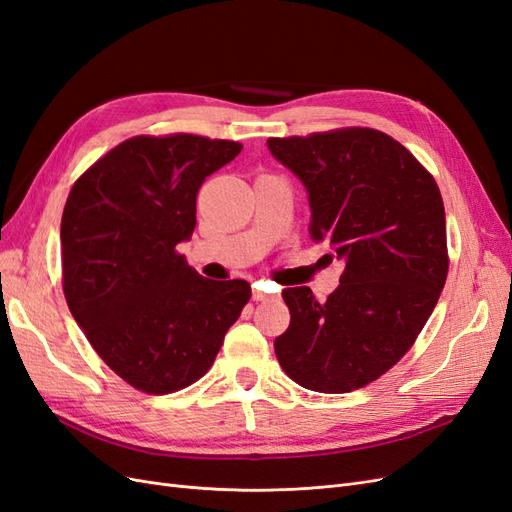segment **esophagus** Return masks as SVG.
<instances>
[{
  "mask_svg": "<svg viewBox=\"0 0 512 512\" xmlns=\"http://www.w3.org/2000/svg\"><path fill=\"white\" fill-rule=\"evenodd\" d=\"M252 299H254V301H269V299H277V294H271V292H267V290H262L260 284L256 282V284L252 286Z\"/></svg>",
  "mask_w": 512,
  "mask_h": 512,
  "instance_id": "34e87169",
  "label": "esophagus"
}]
</instances>
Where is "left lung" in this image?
Here are the masks:
<instances>
[{
    "label": "left lung",
    "mask_w": 512,
    "mask_h": 512,
    "mask_svg": "<svg viewBox=\"0 0 512 512\" xmlns=\"http://www.w3.org/2000/svg\"><path fill=\"white\" fill-rule=\"evenodd\" d=\"M303 183L309 232L346 271L327 301L286 288L290 327L275 337L286 374L305 389L348 393L391 369L436 307L448 273L436 181L412 153L371 128L269 138Z\"/></svg>",
    "instance_id": "obj_1"
}]
</instances>
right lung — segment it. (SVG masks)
<instances>
[{"label": "right lung", "mask_w": 512, "mask_h": 512, "mask_svg": "<svg viewBox=\"0 0 512 512\" xmlns=\"http://www.w3.org/2000/svg\"><path fill=\"white\" fill-rule=\"evenodd\" d=\"M241 151L205 136H134L74 183L61 218L64 294L100 359L164 395L207 374L252 288L200 277L177 252L203 181Z\"/></svg>", "instance_id": "obj_1"}]
</instances>
